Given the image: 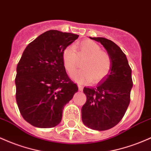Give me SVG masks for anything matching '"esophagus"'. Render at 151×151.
<instances>
[{
    "mask_svg": "<svg viewBox=\"0 0 151 151\" xmlns=\"http://www.w3.org/2000/svg\"><path fill=\"white\" fill-rule=\"evenodd\" d=\"M77 85H78V88H79V91H82V89H83V87H82V84H77Z\"/></svg>",
    "mask_w": 151,
    "mask_h": 151,
    "instance_id": "obj_1",
    "label": "esophagus"
}]
</instances>
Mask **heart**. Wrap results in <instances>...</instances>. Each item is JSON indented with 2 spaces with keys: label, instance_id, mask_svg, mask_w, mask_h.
Returning <instances> with one entry per match:
<instances>
[{
  "label": "heart",
  "instance_id": "b5f03b06",
  "mask_svg": "<svg viewBox=\"0 0 151 151\" xmlns=\"http://www.w3.org/2000/svg\"><path fill=\"white\" fill-rule=\"evenodd\" d=\"M78 55L86 57L81 67L83 69L74 72L72 77L79 82H100L105 79L111 69V59L108 54L101 51V47L91 40H84L74 46ZM63 66L71 74L77 66V54L72 46H67L62 53Z\"/></svg>",
  "mask_w": 151,
  "mask_h": 151
}]
</instances>
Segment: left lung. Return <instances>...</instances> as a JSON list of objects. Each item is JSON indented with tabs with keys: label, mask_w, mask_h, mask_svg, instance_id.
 Here are the masks:
<instances>
[{
	"label": "left lung",
	"mask_w": 151,
	"mask_h": 151,
	"mask_svg": "<svg viewBox=\"0 0 151 151\" xmlns=\"http://www.w3.org/2000/svg\"><path fill=\"white\" fill-rule=\"evenodd\" d=\"M100 42L111 59V69L96 87H84L87 101L82 107V120L92 130L115 127L123 117L130 103L132 87V70L125 54L113 41L102 37H89Z\"/></svg>",
	"instance_id": "8db88e82"
}]
</instances>
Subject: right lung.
<instances>
[{
  "label": "right lung",
  "instance_id": "right-lung-1",
  "mask_svg": "<svg viewBox=\"0 0 151 151\" xmlns=\"http://www.w3.org/2000/svg\"><path fill=\"white\" fill-rule=\"evenodd\" d=\"M79 35L50 30L26 46L16 68V98L21 115L33 126L49 128L62 118L64 105L78 91L63 66V49Z\"/></svg>",
  "mask_w": 151,
  "mask_h": 151
}]
</instances>
